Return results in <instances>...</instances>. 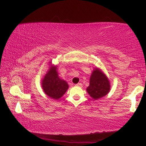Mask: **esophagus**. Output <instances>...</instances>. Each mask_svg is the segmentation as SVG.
Returning <instances> with one entry per match:
<instances>
[{"instance_id": "34e87169", "label": "esophagus", "mask_w": 146, "mask_h": 146, "mask_svg": "<svg viewBox=\"0 0 146 146\" xmlns=\"http://www.w3.org/2000/svg\"><path fill=\"white\" fill-rule=\"evenodd\" d=\"M82 84H81V83H78V84H76L75 86H78V87H81V86H82Z\"/></svg>"}]
</instances>
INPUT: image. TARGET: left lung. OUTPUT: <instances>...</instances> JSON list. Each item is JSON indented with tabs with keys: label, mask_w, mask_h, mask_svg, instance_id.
Listing matches in <instances>:
<instances>
[{
	"label": "left lung",
	"mask_w": 146,
	"mask_h": 146,
	"mask_svg": "<svg viewBox=\"0 0 146 146\" xmlns=\"http://www.w3.org/2000/svg\"><path fill=\"white\" fill-rule=\"evenodd\" d=\"M110 90V81L106 76L98 68H95L90 78V85L86 90L94 100L101 98L108 94Z\"/></svg>",
	"instance_id": "obj_1"
}]
</instances>
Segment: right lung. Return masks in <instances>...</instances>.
<instances>
[{
	"label": "right lung",
	"instance_id": "obj_1",
	"mask_svg": "<svg viewBox=\"0 0 146 146\" xmlns=\"http://www.w3.org/2000/svg\"><path fill=\"white\" fill-rule=\"evenodd\" d=\"M56 69L57 66L51 65L42 81V86L44 93L54 100L60 98L68 88L66 82L58 77Z\"/></svg>",
	"mask_w": 146,
	"mask_h": 146
}]
</instances>
